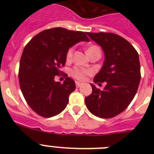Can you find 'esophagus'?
<instances>
[{
	"label": "esophagus",
	"instance_id": "1",
	"mask_svg": "<svg viewBox=\"0 0 154 154\" xmlns=\"http://www.w3.org/2000/svg\"><path fill=\"white\" fill-rule=\"evenodd\" d=\"M82 85V83H81V82H75V85L77 88L80 87Z\"/></svg>",
	"mask_w": 154,
	"mask_h": 154
}]
</instances>
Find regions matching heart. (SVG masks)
Returning <instances> with one entry per match:
<instances>
[{
	"label": "heart",
	"mask_w": 154,
	"mask_h": 154,
	"mask_svg": "<svg viewBox=\"0 0 154 154\" xmlns=\"http://www.w3.org/2000/svg\"><path fill=\"white\" fill-rule=\"evenodd\" d=\"M99 48L96 45L91 46L88 48L87 50V53L89 52V51H92L94 49H97ZM73 51H74V48H70L69 50H68L67 53H66V58H67V60H70L71 58H72V55H73ZM91 73V71L89 70V69H81V68H78L75 67L72 69V70L71 71V75L72 77H74L75 79L79 80H84L86 77V75H89Z\"/></svg>",
	"instance_id": "heart-1"
}]
</instances>
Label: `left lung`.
<instances>
[{
  "mask_svg": "<svg viewBox=\"0 0 154 154\" xmlns=\"http://www.w3.org/2000/svg\"><path fill=\"white\" fill-rule=\"evenodd\" d=\"M87 35L102 48L105 55L103 67L94 83L106 82L103 90L91 84L92 92L85 97L88 109L98 117L107 119L121 113L135 96L140 81L139 55L123 37L113 33H91Z\"/></svg>",
  "mask_w": 154,
  "mask_h": 154,
  "instance_id": "obj_1",
  "label": "left lung"
}]
</instances>
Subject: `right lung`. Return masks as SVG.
Here are the masks:
<instances>
[{
    "label": "right lung",
    "instance_id": "add662e5",
    "mask_svg": "<svg viewBox=\"0 0 154 154\" xmlns=\"http://www.w3.org/2000/svg\"><path fill=\"white\" fill-rule=\"evenodd\" d=\"M80 42H89L85 32L54 28L35 35L24 48L19 83L29 106L41 116H55L67 106L75 89V81L66 77L61 84L55 77L62 73L69 48Z\"/></svg>",
    "mask_w": 154,
    "mask_h": 154
}]
</instances>
